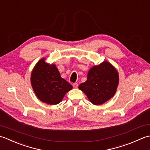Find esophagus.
Returning <instances> with one entry per match:
<instances>
[{"instance_id":"obj_1","label":"esophagus","mask_w":150,"mask_h":150,"mask_svg":"<svg viewBox=\"0 0 150 150\" xmlns=\"http://www.w3.org/2000/svg\"><path fill=\"white\" fill-rule=\"evenodd\" d=\"M72 86L74 88H77L78 87V84L76 83H74L72 84Z\"/></svg>"}]
</instances>
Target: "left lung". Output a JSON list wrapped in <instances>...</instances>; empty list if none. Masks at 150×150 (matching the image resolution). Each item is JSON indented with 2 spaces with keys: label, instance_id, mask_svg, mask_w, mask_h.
I'll return each mask as SVG.
<instances>
[{
  "label": "left lung",
  "instance_id": "1",
  "mask_svg": "<svg viewBox=\"0 0 150 150\" xmlns=\"http://www.w3.org/2000/svg\"><path fill=\"white\" fill-rule=\"evenodd\" d=\"M118 74L108 62L94 66L88 72L87 81L79 85L94 105H101L114 96L118 84Z\"/></svg>",
  "mask_w": 150,
  "mask_h": 150
}]
</instances>
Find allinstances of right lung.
Returning <instances> with one entry per match:
<instances>
[{
	"instance_id": "obj_1",
	"label": "right lung",
	"mask_w": 150,
	"mask_h": 150,
	"mask_svg": "<svg viewBox=\"0 0 150 150\" xmlns=\"http://www.w3.org/2000/svg\"><path fill=\"white\" fill-rule=\"evenodd\" d=\"M31 83L37 97L49 105L60 103L65 94L72 88L71 84L61 77L56 65L45 63L44 58L33 69Z\"/></svg>"
}]
</instances>
